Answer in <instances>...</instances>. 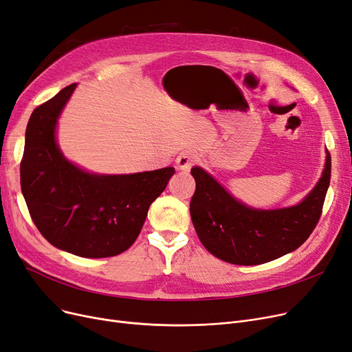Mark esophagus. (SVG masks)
Masks as SVG:
<instances>
[{
    "label": "esophagus",
    "mask_w": 352,
    "mask_h": 352,
    "mask_svg": "<svg viewBox=\"0 0 352 352\" xmlns=\"http://www.w3.org/2000/svg\"><path fill=\"white\" fill-rule=\"evenodd\" d=\"M197 158L192 154V152H182L181 155H178L177 158V168L182 171H190L192 165L195 164Z\"/></svg>",
    "instance_id": "34e87169"
}]
</instances>
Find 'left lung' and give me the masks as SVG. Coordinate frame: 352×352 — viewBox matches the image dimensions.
<instances>
[{
  "label": "left lung",
  "instance_id": "8db88e82",
  "mask_svg": "<svg viewBox=\"0 0 352 352\" xmlns=\"http://www.w3.org/2000/svg\"><path fill=\"white\" fill-rule=\"evenodd\" d=\"M195 192L190 214L203 246L221 261L253 266L274 261L307 241L322 214L331 179V155L315 188L302 203L280 210H254L228 194L200 166H192Z\"/></svg>",
  "mask_w": 352,
  "mask_h": 352
}]
</instances>
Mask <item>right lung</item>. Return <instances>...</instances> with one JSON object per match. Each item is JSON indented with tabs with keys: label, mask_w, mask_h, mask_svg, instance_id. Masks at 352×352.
Returning <instances> with one entry per match:
<instances>
[{
	"label": "right lung",
	"mask_w": 352,
	"mask_h": 352,
	"mask_svg": "<svg viewBox=\"0 0 352 352\" xmlns=\"http://www.w3.org/2000/svg\"><path fill=\"white\" fill-rule=\"evenodd\" d=\"M74 87L66 86L30 116L21 191L38 232L53 246L80 257H111L132 246L149 206L175 170L95 175L70 164L56 144L54 129Z\"/></svg>",
	"instance_id": "1"
}]
</instances>
